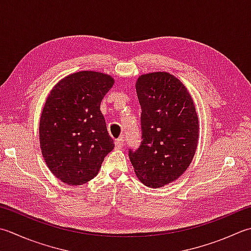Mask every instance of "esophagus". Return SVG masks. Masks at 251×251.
I'll return each mask as SVG.
<instances>
[{
    "label": "esophagus",
    "instance_id": "esophagus-1",
    "mask_svg": "<svg viewBox=\"0 0 251 251\" xmlns=\"http://www.w3.org/2000/svg\"><path fill=\"white\" fill-rule=\"evenodd\" d=\"M124 139L123 138H119V139H116L115 140V147H116V149H122L123 147H124Z\"/></svg>",
    "mask_w": 251,
    "mask_h": 251
}]
</instances>
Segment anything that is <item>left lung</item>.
<instances>
[{
	"label": "left lung",
	"mask_w": 251,
	"mask_h": 251,
	"mask_svg": "<svg viewBox=\"0 0 251 251\" xmlns=\"http://www.w3.org/2000/svg\"><path fill=\"white\" fill-rule=\"evenodd\" d=\"M141 106V145L129 159L142 184L160 188L183 175L198 146L199 122L187 88L168 72L142 74L136 81Z\"/></svg>",
	"instance_id": "left-lung-1"
}]
</instances>
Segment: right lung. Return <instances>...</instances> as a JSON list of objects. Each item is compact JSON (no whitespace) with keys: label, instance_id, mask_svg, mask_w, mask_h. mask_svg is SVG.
I'll return each mask as SVG.
<instances>
[{"label":"right lung","instance_id":"add662e5","mask_svg":"<svg viewBox=\"0 0 251 251\" xmlns=\"http://www.w3.org/2000/svg\"><path fill=\"white\" fill-rule=\"evenodd\" d=\"M113 85L111 75L81 71L64 77L49 93L39 123L40 148L49 170L66 185L96 177L114 149L100 110Z\"/></svg>","mask_w":251,"mask_h":251}]
</instances>
